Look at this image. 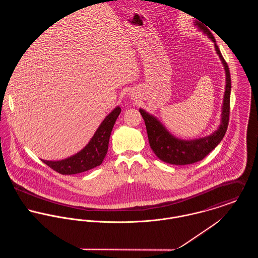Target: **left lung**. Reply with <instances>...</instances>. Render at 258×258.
I'll use <instances>...</instances> for the list:
<instances>
[{"label":"left lung","mask_w":258,"mask_h":258,"mask_svg":"<svg viewBox=\"0 0 258 258\" xmlns=\"http://www.w3.org/2000/svg\"><path fill=\"white\" fill-rule=\"evenodd\" d=\"M196 24L215 42L216 51L219 54L224 67L226 85L223 96L221 123L219 129L210 136L189 141L181 140L169 133V131L153 115H150L146 111L140 109L139 111L145 121L150 147L161 161L172 165H189L203 160L208 154H210L220 144L225 135L229 121L231 79L228 66L224 60L223 56L221 55V50L216 43V38L212 35V33L200 23Z\"/></svg>","instance_id":"left-lung-1"}]
</instances>
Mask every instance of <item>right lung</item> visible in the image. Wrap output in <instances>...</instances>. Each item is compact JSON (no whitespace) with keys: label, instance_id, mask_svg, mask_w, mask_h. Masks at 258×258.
Masks as SVG:
<instances>
[{"label":"right lung","instance_id":"1","mask_svg":"<svg viewBox=\"0 0 258 258\" xmlns=\"http://www.w3.org/2000/svg\"><path fill=\"white\" fill-rule=\"evenodd\" d=\"M120 112L121 108L118 106L106 116L89 143L77 154L61 161H41L61 175L79 174L101 165L107 154L111 131Z\"/></svg>","mask_w":258,"mask_h":258}]
</instances>
